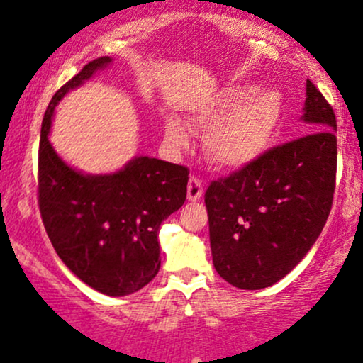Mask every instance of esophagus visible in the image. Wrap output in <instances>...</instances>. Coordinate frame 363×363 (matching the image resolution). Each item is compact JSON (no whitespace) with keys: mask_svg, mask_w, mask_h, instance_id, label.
Returning a JSON list of instances; mask_svg holds the SVG:
<instances>
[{"mask_svg":"<svg viewBox=\"0 0 363 363\" xmlns=\"http://www.w3.org/2000/svg\"><path fill=\"white\" fill-rule=\"evenodd\" d=\"M201 196H203V184L196 177H191L188 182V200L198 201Z\"/></svg>","mask_w":363,"mask_h":363,"instance_id":"obj_1","label":"esophagus"}]
</instances>
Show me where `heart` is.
Instances as JSON below:
<instances>
[{
  "mask_svg": "<svg viewBox=\"0 0 363 363\" xmlns=\"http://www.w3.org/2000/svg\"><path fill=\"white\" fill-rule=\"evenodd\" d=\"M285 116L284 97L274 89L226 85L198 102L193 125L203 133V151L213 167L238 170L261 158L280 133ZM165 135L174 146L189 144V132L179 118H170Z\"/></svg>",
  "mask_w": 363,
  "mask_h": 363,
  "instance_id": "heart-1",
  "label": "heart"
}]
</instances>
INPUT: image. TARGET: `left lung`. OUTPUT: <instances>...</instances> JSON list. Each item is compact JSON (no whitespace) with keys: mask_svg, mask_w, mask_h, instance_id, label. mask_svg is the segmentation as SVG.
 Wrapping results in <instances>:
<instances>
[{"mask_svg":"<svg viewBox=\"0 0 363 363\" xmlns=\"http://www.w3.org/2000/svg\"><path fill=\"white\" fill-rule=\"evenodd\" d=\"M308 135L269 150L205 193L216 272L259 291L291 273L322 233L335 188V114L308 79Z\"/></svg>","mask_w":363,"mask_h":363,"instance_id":"obj_1","label":"left lung"}]
</instances>
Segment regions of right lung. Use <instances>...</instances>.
Listing matches in <instances>:
<instances>
[{
    "mask_svg": "<svg viewBox=\"0 0 363 363\" xmlns=\"http://www.w3.org/2000/svg\"><path fill=\"white\" fill-rule=\"evenodd\" d=\"M111 62L91 60L52 97L41 125L38 188L41 219L60 261L89 287L121 297L158 273L160 224L184 203L189 172L133 156L111 174H85L53 150L48 135L59 102Z\"/></svg>",
    "mask_w": 363,
    "mask_h": 363,
    "instance_id": "1",
    "label": "right lung"
}]
</instances>
